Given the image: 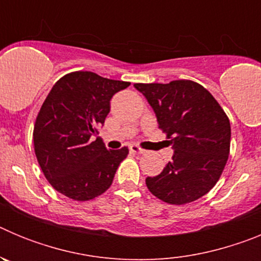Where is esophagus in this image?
<instances>
[{
  "instance_id": "34e87169",
  "label": "esophagus",
  "mask_w": 261,
  "mask_h": 261,
  "mask_svg": "<svg viewBox=\"0 0 261 261\" xmlns=\"http://www.w3.org/2000/svg\"><path fill=\"white\" fill-rule=\"evenodd\" d=\"M129 150L132 151V153H136V154H144L145 153L144 149H141V147H138L137 145H132V146L129 147Z\"/></svg>"
}]
</instances>
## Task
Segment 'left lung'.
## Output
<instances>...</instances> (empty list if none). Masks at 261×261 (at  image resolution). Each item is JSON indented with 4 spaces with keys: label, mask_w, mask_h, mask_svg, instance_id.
Segmentation results:
<instances>
[{
    "label": "left lung",
    "mask_w": 261,
    "mask_h": 261,
    "mask_svg": "<svg viewBox=\"0 0 261 261\" xmlns=\"http://www.w3.org/2000/svg\"><path fill=\"white\" fill-rule=\"evenodd\" d=\"M135 87L147 99L174 149L172 161L163 171L146 177L149 191L172 205L206 195L229 158L231 128L225 111L208 90L190 80Z\"/></svg>",
    "instance_id": "1"
}]
</instances>
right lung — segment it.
Wrapping results in <instances>:
<instances>
[{
	"label": "right lung",
	"mask_w": 261,
	"mask_h": 261,
	"mask_svg": "<svg viewBox=\"0 0 261 261\" xmlns=\"http://www.w3.org/2000/svg\"><path fill=\"white\" fill-rule=\"evenodd\" d=\"M129 82L93 71H73L53 85L34 126V147L50 186L77 201L93 200L108 190L128 147L108 150L98 128L110 112L111 98Z\"/></svg>",
	"instance_id": "obj_1"
}]
</instances>
